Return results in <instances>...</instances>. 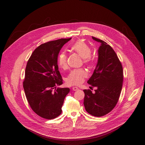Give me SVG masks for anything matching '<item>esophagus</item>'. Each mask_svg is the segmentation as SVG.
<instances>
[{"mask_svg": "<svg viewBox=\"0 0 145 145\" xmlns=\"http://www.w3.org/2000/svg\"><path fill=\"white\" fill-rule=\"evenodd\" d=\"M72 90L73 91H76L78 90V88H76V87H73V88H72Z\"/></svg>", "mask_w": 145, "mask_h": 145, "instance_id": "obj_1", "label": "esophagus"}]
</instances>
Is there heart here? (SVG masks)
Returning <instances> with one entry per match:
<instances>
[{
    "instance_id": "heart-1",
    "label": "heart",
    "mask_w": 145,
    "mask_h": 145,
    "mask_svg": "<svg viewBox=\"0 0 145 145\" xmlns=\"http://www.w3.org/2000/svg\"><path fill=\"white\" fill-rule=\"evenodd\" d=\"M72 49L84 59V63L91 66L93 59L91 57L92 49L88 44L82 40H78L74 44ZM57 64L61 69H65L67 66V57L64 52H61L57 57ZM88 76V73L82 69L72 70L66 78V82L70 86H79L83 82L84 78Z\"/></svg>"
}]
</instances>
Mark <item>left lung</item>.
<instances>
[{
  "label": "left lung",
  "mask_w": 145,
  "mask_h": 145,
  "mask_svg": "<svg viewBox=\"0 0 145 145\" xmlns=\"http://www.w3.org/2000/svg\"><path fill=\"white\" fill-rule=\"evenodd\" d=\"M100 43L98 61L92 76L88 83L97 87L95 93L84 90L86 110L95 117H102L109 113L117 104L122 89L123 67L116 53L104 40L92 36Z\"/></svg>",
  "instance_id": "left-lung-1"
}]
</instances>
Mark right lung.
Masks as SVG:
<instances>
[{"label": "right lung", "mask_w": 145, "mask_h": 145, "mask_svg": "<svg viewBox=\"0 0 145 145\" xmlns=\"http://www.w3.org/2000/svg\"><path fill=\"white\" fill-rule=\"evenodd\" d=\"M71 38L59 39L40 45L28 59L23 87L31 109L39 117L55 118L62 112L69 88L55 89L63 84L57 66V56Z\"/></svg>", "instance_id": "1"}]
</instances>
